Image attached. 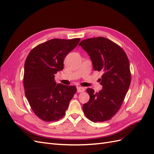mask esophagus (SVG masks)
<instances>
[{
    "label": "esophagus",
    "mask_w": 154,
    "mask_h": 154,
    "mask_svg": "<svg viewBox=\"0 0 154 154\" xmlns=\"http://www.w3.org/2000/svg\"><path fill=\"white\" fill-rule=\"evenodd\" d=\"M85 91V88L82 87H77V92H83Z\"/></svg>",
    "instance_id": "obj_1"
}]
</instances>
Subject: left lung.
<instances>
[{
    "mask_svg": "<svg viewBox=\"0 0 154 154\" xmlns=\"http://www.w3.org/2000/svg\"><path fill=\"white\" fill-rule=\"evenodd\" d=\"M90 56L94 71L103 72L100 78L103 88L98 92L88 88L90 96L83 105L86 117L92 122L110 119L122 106L131 82L129 60L123 49L104 37L85 39L79 44Z\"/></svg>",
    "mask_w": 154,
    "mask_h": 154,
    "instance_id": "left-lung-1",
    "label": "left lung"
}]
</instances>
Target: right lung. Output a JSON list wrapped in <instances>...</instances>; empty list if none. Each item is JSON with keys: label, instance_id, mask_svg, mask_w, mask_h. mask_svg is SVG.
<instances>
[{"label": "right lung", "instance_id": "right-lung-1", "mask_svg": "<svg viewBox=\"0 0 154 154\" xmlns=\"http://www.w3.org/2000/svg\"><path fill=\"white\" fill-rule=\"evenodd\" d=\"M80 38H54L32 49L24 64L25 95L32 111L44 122L62 119L76 92L75 86L57 84L54 74L63 69V60Z\"/></svg>", "mask_w": 154, "mask_h": 154}]
</instances>
